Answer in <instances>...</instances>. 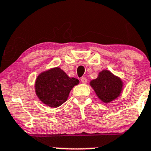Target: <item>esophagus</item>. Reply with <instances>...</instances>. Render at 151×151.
I'll list each match as a JSON object with an SVG mask.
<instances>
[{
  "mask_svg": "<svg viewBox=\"0 0 151 151\" xmlns=\"http://www.w3.org/2000/svg\"><path fill=\"white\" fill-rule=\"evenodd\" d=\"M81 82L83 83H84V84H86V83H87L88 80L86 78V77H82V78H81Z\"/></svg>",
  "mask_w": 151,
  "mask_h": 151,
  "instance_id": "34e87169",
  "label": "esophagus"
}]
</instances>
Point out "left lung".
Returning a JSON list of instances; mask_svg holds the SVG:
<instances>
[{"mask_svg": "<svg viewBox=\"0 0 151 151\" xmlns=\"http://www.w3.org/2000/svg\"><path fill=\"white\" fill-rule=\"evenodd\" d=\"M90 85L98 98L105 103L116 99L122 93L123 87L122 80L108 70L100 71L97 78L91 80Z\"/></svg>", "mask_w": 151, "mask_h": 151, "instance_id": "8db88e82", "label": "left lung"}]
</instances>
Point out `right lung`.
Instances as JSON below:
<instances>
[{
  "label": "right lung",
  "mask_w": 151,
  "mask_h": 151,
  "mask_svg": "<svg viewBox=\"0 0 151 151\" xmlns=\"http://www.w3.org/2000/svg\"><path fill=\"white\" fill-rule=\"evenodd\" d=\"M79 83L77 79L69 77L56 67L39 74L35 81V92L45 105L58 108L67 100L71 90Z\"/></svg>",
  "instance_id": "1"
}]
</instances>
